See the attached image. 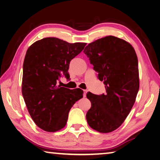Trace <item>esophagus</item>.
Listing matches in <instances>:
<instances>
[{
  "label": "esophagus",
  "instance_id": "obj_1",
  "mask_svg": "<svg viewBox=\"0 0 160 160\" xmlns=\"http://www.w3.org/2000/svg\"><path fill=\"white\" fill-rule=\"evenodd\" d=\"M83 91H84V97H86L87 90H83Z\"/></svg>",
  "mask_w": 160,
  "mask_h": 160
}]
</instances>
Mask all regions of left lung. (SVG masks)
Wrapping results in <instances>:
<instances>
[{
	"mask_svg": "<svg viewBox=\"0 0 160 160\" xmlns=\"http://www.w3.org/2000/svg\"><path fill=\"white\" fill-rule=\"evenodd\" d=\"M84 52L106 90V95L87 93L91 102L87 122L99 132H112L124 122L136 102L140 86L136 53L129 42L112 35L88 44Z\"/></svg>",
	"mask_w": 160,
	"mask_h": 160,
	"instance_id": "left-lung-1",
	"label": "left lung"
}]
</instances>
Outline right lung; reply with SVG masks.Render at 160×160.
I'll return each instance as SVG.
<instances>
[{"label":"right lung","mask_w":160,"mask_h":160,"mask_svg":"<svg viewBox=\"0 0 160 160\" xmlns=\"http://www.w3.org/2000/svg\"><path fill=\"white\" fill-rule=\"evenodd\" d=\"M86 45L46 38L28 48L23 64L22 92L32 119L44 131L54 132L64 128L71 108L83 97L80 88L70 90L57 82L61 73L69 78L70 61Z\"/></svg>","instance_id":"1"}]
</instances>
